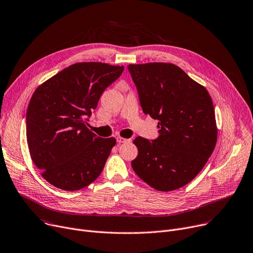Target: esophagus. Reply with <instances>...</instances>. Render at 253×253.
Segmentation results:
<instances>
[{"mask_svg": "<svg viewBox=\"0 0 253 253\" xmlns=\"http://www.w3.org/2000/svg\"><path fill=\"white\" fill-rule=\"evenodd\" d=\"M129 141H130V139H127L124 137H120V136L117 137V142H119V143H125V142H129Z\"/></svg>", "mask_w": 253, "mask_h": 253, "instance_id": "1", "label": "esophagus"}]
</instances>
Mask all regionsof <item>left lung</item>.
<instances>
[{"instance_id": "8db88e82", "label": "left lung", "mask_w": 253, "mask_h": 253, "mask_svg": "<svg viewBox=\"0 0 253 253\" xmlns=\"http://www.w3.org/2000/svg\"><path fill=\"white\" fill-rule=\"evenodd\" d=\"M142 112L158 120L159 136L133 140L135 173L157 191L179 189L202 170L215 148L213 103L206 88L178 66L154 62L129 64Z\"/></svg>"}]
</instances>
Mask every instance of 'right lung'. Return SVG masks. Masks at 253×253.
Returning <instances> with one entry per match:
<instances>
[{"label":"right lung","instance_id":"right-lung-1","mask_svg":"<svg viewBox=\"0 0 253 253\" xmlns=\"http://www.w3.org/2000/svg\"><path fill=\"white\" fill-rule=\"evenodd\" d=\"M124 66L79 62L39 86L26 112V138L43 177L64 191L81 190L94 181L116 144L88 128L89 118Z\"/></svg>","mask_w":253,"mask_h":253}]
</instances>
